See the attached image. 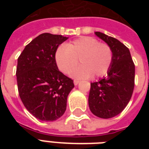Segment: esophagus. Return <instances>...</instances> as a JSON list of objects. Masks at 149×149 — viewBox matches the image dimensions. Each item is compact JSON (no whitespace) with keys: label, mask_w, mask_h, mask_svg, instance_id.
Listing matches in <instances>:
<instances>
[{"label":"esophagus","mask_w":149,"mask_h":149,"mask_svg":"<svg viewBox=\"0 0 149 149\" xmlns=\"http://www.w3.org/2000/svg\"><path fill=\"white\" fill-rule=\"evenodd\" d=\"M73 83H74L75 86H77V85H78V84L79 83V81L78 80V79H75L74 81H73Z\"/></svg>","instance_id":"34e87169"}]
</instances>
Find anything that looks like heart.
<instances>
[{
    "label": "heart",
    "mask_w": 149,
    "mask_h": 149,
    "mask_svg": "<svg viewBox=\"0 0 149 149\" xmlns=\"http://www.w3.org/2000/svg\"><path fill=\"white\" fill-rule=\"evenodd\" d=\"M55 60L58 70L68 74L77 66L78 60L81 65L71 72L76 79H86L93 75L100 77L107 72L113 60V52L106 43L84 36L59 46L55 53Z\"/></svg>",
    "instance_id": "1"
}]
</instances>
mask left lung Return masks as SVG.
<instances>
[{
    "mask_svg": "<svg viewBox=\"0 0 149 149\" xmlns=\"http://www.w3.org/2000/svg\"><path fill=\"white\" fill-rule=\"evenodd\" d=\"M111 47L113 60L107 77L91 84L89 107L98 118H111L122 112L132 97L135 68L129 49L118 39L96 31Z\"/></svg>",
    "mask_w": 149,
    "mask_h": 149,
    "instance_id": "8db88e82",
    "label": "left lung"
}]
</instances>
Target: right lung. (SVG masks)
<instances>
[{"label": "right lung", "instance_id": "obj_1", "mask_svg": "<svg viewBox=\"0 0 149 149\" xmlns=\"http://www.w3.org/2000/svg\"><path fill=\"white\" fill-rule=\"evenodd\" d=\"M68 37L41 34L28 44L17 58V89L25 108L37 119L53 121L66 110L73 80L61 72L55 60L58 45Z\"/></svg>", "mask_w": 149, "mask_h": 149}]
</instances>
